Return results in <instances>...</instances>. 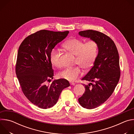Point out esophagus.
<instances>
[{
	"label": "esophagus",
	"instance_id": "esophagus-1",
	"mask_svg": "<svg viewBox=\"0 0 134 134\" xmlns=\"http://www.w3.org/2000/svg\"><path fill=\"white\" fill-rule=\"evenodd\" d=\"M70 85H75V83H72V82H70Z\"/></svg>",
	"mask_w": 134,
	"mask_h": 134
}]
</instances>
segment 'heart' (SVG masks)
I'll return each mask as SVG.
<instances>
[{
	"label": "heart",
	"instance_id": "1",
	"mask_svg": "<svg viewBox=\"0 0 134 134\" xmlns=\"http://www.w3.org/2000/svg\"><path fill=\"white\" fill-rule=\"evenodd\" d=\"M64 47L76 55L75 64L80 66L66 68L59 73V77L70 82H74L82 74L81 67L87 70L93 66L98 55V44L94 40H90L85 42L82 39L72 38L64 43ZM60 55L61 52L59 49L53 48L50 55L51 64L58 68L62 66Z\"/></svg>",
	"mask_w": 134,
	"mask_h": 134
}]
</instances>
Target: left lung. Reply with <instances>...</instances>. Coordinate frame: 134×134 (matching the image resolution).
I'll list each match as a JSON object with an SVG mask.
<instances>
[{
  "label": "left lung",
  "instance_id": "1",
  "mask_svg": "<svg viewBox=\"0 0 134 134\" xmlns=\"http://www.w3.org/2000/svg\"><path fill=\"white\" fill-rule=\"evenodd\" d=\"M82 36L96 41L99 52L94 65L82 79L91 83L79 99L83 108L92 109L105 102L115 89L120 77L119 56L115 43L105 34L92 30L79 32Z\"/></svg>",
  "mask_w": 134,
  "mask_h": 134
}]
</instances>
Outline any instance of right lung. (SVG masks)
I'll use <instances>...</instances> for the list:
<instances>
[{"label":"right lung","instance_id":"obj_1","mask_svg":"<svg viewBox=\"0 0 134 134\" xmlns=\"http://www.w3.org/2000/svg\"><path fill=\"white\" fill-rule=\"evenodd\" d=\"M68 33L40 30L27 36L18 48L15 71L19 83L27 99L40 108L53 107L62 91L70 86L63 79L46 83L53 76L51 51Z\"/></svg>","mask_w":134,"mask_h":134}]
</instances>
